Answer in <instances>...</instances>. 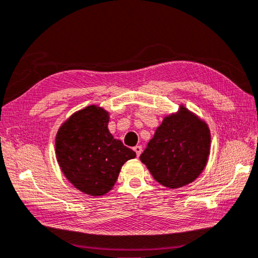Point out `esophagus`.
Here are the masks:
<instances>
[{
	"label": "esophagus",
	"instance_id": "esophagus-1",
	"mask_svg": "<svg viewBox=\"0 0 258 258\" xmlns=\"http://www.w3.org/2000/svg\"><path fill=\"white\" fill-rule=\"evenodd\" d=\"M134 151L136 152V155H137V157H139V155H141V154H142V152H143V147H142L141 145H136V146L134 147Z\"/></svg>",
	"mask_w": 258,
	"mask_h": 258
}]
</instances>
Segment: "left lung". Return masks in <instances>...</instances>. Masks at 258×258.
Listing matches in <instances>:
<instances>
[{
    "mask_svg": "<svg viewBox=\"0 0 258 258\" xmlns=\"http://www.w3.org/2000/svg\"><path fill=\"white\" fill-rule=\"evenodd\" d=\"M209 153L208 124L180 105L176 113L164 116L139 159L158 183L178 188L200 176Z\"/></svg>",
    "mask_w": 258,
    "mask_h": 258,
    "instance_id": "8db88e82",
    "label": "left lung"
}]
</instances>
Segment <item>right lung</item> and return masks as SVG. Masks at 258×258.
I'll list each match as a JSON object with an SVG mask.
<instances>
[{
    "label": "right lung",
    "mask_w": 258,
    "mask_h": 258,
    "mask_svg": "<svg viewBox=\"0 0 258 258\" xmlns=\"http://www.w3.org/2000/svg\"><path fill=\"white\" fill-rule=\"evenodd\" d=\"M109 113L90 105L62 122L56 136V158L62 174L91 197L108 193L123 164L136 157L108 130Z\"/></svg>",
    "instance_id": "right-lung-1"
}]
</instances>
